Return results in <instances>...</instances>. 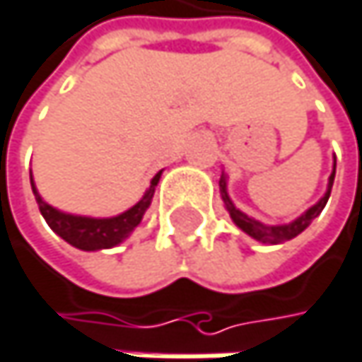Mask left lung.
<instances>
[{"instance_id":"8db88e82","label":"left lung","mask_w":362,"mask_h":362,"mask_svg":"<svg viewBox=\"0 0 362 362\" xmlns=\"http://www.w3.org/2000/svg\"><path fill=\"white\" fill-rule=\"evenodd\" d=\"M333 180H335V165H333V173L329 175V187H327L325 197H322L316 206H312L305 214H301L297 221H293V223H288V225H276V227L263 225V223L250 218L248 214H244L242 210L235 208V204L231 202V197H229V193H227V177H225V173H223V177H221V182H218V185H221V197H223V202H225L227 212L231 214L233 223H235L244 233H248L250 238H255L257 242H263V244H282V242H288V240L297 238L301 231H305V229L310 227V223L325 210V206H327V202H329V197H331Z\"/></svg>"}]
</instances>
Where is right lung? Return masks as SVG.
I'll return each mask as SVG.
<instances>
[{"label": "right lung", "mask_w": 362, "mask_h": 362, "mask_svg": "<svg viewBox=\"0 0 362 362\" xmlns=\"http://www.w3.org/2000/svg\"><path fill=\"white\" fill-rule=\"evenodd\" d=\"M158 177H160V171L152 177L148 191L144 193V197L133 208H129L127 212H122L118 216H112V218H90V216H74V214L59 212L57 208L48 206L40 197V193H37V189L33 185V177H31V189H33L35 202L40 206V212H42L44 221L48 223V227L59 238H63L67 244H71L74 248L90 252V250L114 248L133 233V229L141 223V216L150 208L154 189L158 185Z\"/></svg>", "instance_id": "obj_1"}]
</instances>
